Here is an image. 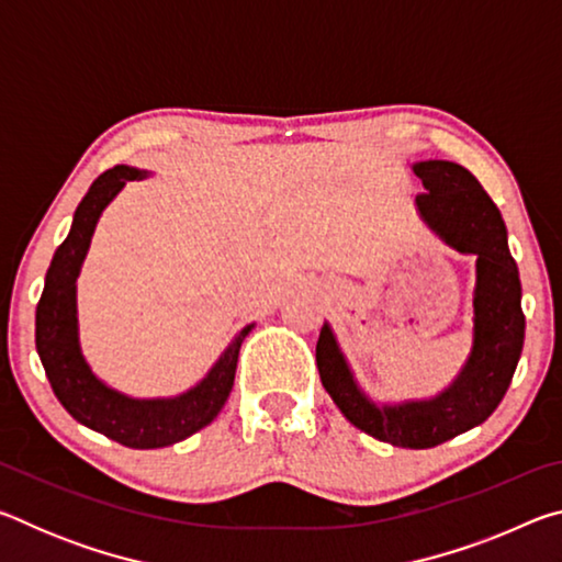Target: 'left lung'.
Returning a JSON list of instances; mask_svg holds the SVG:
<instances>
[{"instance_id":"8db88e82","label":"left lung","mask_w":562,"mask_h":562,"mask_svg":"<svg viewBox=\"0 0 562 562\" xmlns=\"http://www.w3.org/2000/svg\"><path fill=\"white\" fill-rule=\"evenodd\" d=\"M412 170L426 188V193L416 195L422 221L456 252L475 255L469 359L453 382L431 398L376 404L361 392L335 331L325 322L317 341V369L331 402L357 429L402 449H431L496 412L518 367L526 317L506 223L486 190L451 160H418Z\"/></svg>"}]
</instances>
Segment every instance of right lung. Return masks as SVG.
I'll list each match as a JSON object with an SVG mask.
<instances>
[{"instance_id": "obj_1", "label": "right lung", "mask_w": 562, "mask_h": 562, "mask_svg": "<svg viewBox=\"0 0 562 562\" xmlns=\"http://www.w3.org/2000/svg\"><path fill=\"white\" fill-rule=\"evenodd\" d=\"M146 176V170L116 166L93 180L89 193L76 207L69 235L56 247L46 270L42 300L36 304V351L56 398L76 422L128 449H164L211 424L233 392L237 355L243 339L255 327L247 325L237 331L211 372L188 392L170 398H133L111 389L91 372L79 345L76 278L103 207L128 180H144Z\"/></svg>"}]
</instances>
